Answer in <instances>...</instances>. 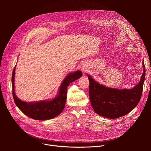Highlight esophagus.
Returning a JSON list of instances; mask_svg holds the SVG:
<instances>
[{
    "instance_id": "obj_1",
    "label": "esophagus",
    "mask_w": 151,
    "mask_h": 151,
    "mask_svg": "<svg viewBox=\"0 0 151 151\" xmlns=\"http://www.w3.org/2000/svg\"><path fill=\"white\" fill-rule=\"evenodd\" d=\"M82 70L83 72H85L87 70H86V69H85V68H82Z\"/></svg>"
}]
</instances>
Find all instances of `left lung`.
<instances>
[{"instance_id": "8db88e82", "label": "left lung", "mask_w": 151, "mask_h": 151, "mask_svg": "<svg viewBox=\"0 0 151 151\" xmlns=\"http://www.w3.org/2000/svg\"><path fill=\"white\" fill-rule=\"evenodd\" d=\"M143 72L139 82L132 89H118L100 84L89 75V97L91 106L98 115L110 119L125 115L134 109L139 103L145 78L144 61Z\"/></svg>"}]
</instances>
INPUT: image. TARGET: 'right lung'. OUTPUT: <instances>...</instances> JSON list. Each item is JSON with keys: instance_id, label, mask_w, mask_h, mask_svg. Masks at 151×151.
<instances>
[{"instance_id": "add662e5", "label": "right lung", "mask_w": 151, "mask_h": 151, "mask_svg": "<svg viewBox=\"0 0 151 151\" xmlns=\"http://www.w3.org/2000/svg\"><path fill=\"white\" fill-rule=\"evenodd\" d=\"M15 68L16 66L12 75V95L15 103L18 109L26 115L32 119L40 121L52 119L61 113L65 107L68 86L82 76V73L80 70L69 73L63 80L57 96L52 99L26 102L18 99L15 93Z\"/></svg>"}]
</instances>
